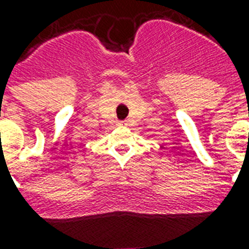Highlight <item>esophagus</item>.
I'll return each mask as SVG.
<instances>
[{
  "label": "esophagus",
  "instance_id": "34e87169",
  "mask_svg": "<svg viewBox=\"0 0 249 249\" xmlns=\"http://www.w3.org/2000/svg\"><path fill=\"white\" fill-rule=\"evenodd\" d=\"M119 125H120V126H125V125H126V121H119Z\"/></svg>",
  "mask_w": 249,
  "mask_h": 249
}]
</instances>
